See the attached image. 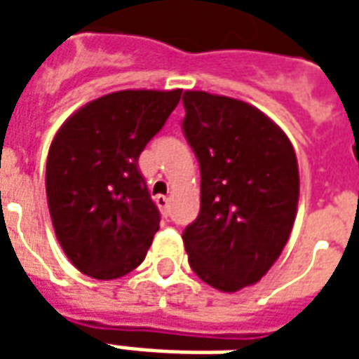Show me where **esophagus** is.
I'll list each match as a JSON object with an SVG mask.
<instances>
[{"label":"esophagus","mask_w":359,"mask_h":359,"mask_svg":"<svg viewBox=\"0 0 359 359\" xmlns=\"http://www.w3.org/2000/svg\"><path fill=\"white\" fill-rule=\"evenodd\" d=\"M169 202H171V200H169L167 196H157V198H156L157 208H159V211L163 213L165 217L169 215Z\"/></svg>","instance_id":"1"}]
</instances>
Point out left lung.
I'll list each match as a JSON object with an SVG mask.
<instances>
[{"mask_svg":"<svg viewBox=\"0 0 359 359\" xmlns=\"http://www.w3.org/2000/svg\"><path fill=\"white\" fill-rule=\"evenodd\" d=\"M182 130L202 175L200 213L182 233L198 277L223 292L257 283L292 231L300 175L288 136L234 97L188 90Z\"/></svg>","mask_w":359,"mask_h":359,"instance_id":"obj_1","label":"left lung"}]
</instances>
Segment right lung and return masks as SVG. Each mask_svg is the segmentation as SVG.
I'll return each mask as SVG.
<instances>
[{
  "label": "right lung",
  "mask_w": 359,
  "mask_h": 359,
  "mask_svg": "<svg viewBox=\"0 0 359 359\" xmlns=\"http://www.w3.org/2000/svg\"><path fill=\"white\" fill-rule=\"evenodd\" d=\"M182 90H121L74 111L51 142L46 194L55 236L76 269L97 280L136 269L159 231L138 157Z\"/></svg>",
  "instance_id": "obj_1"
}]
</instances>
